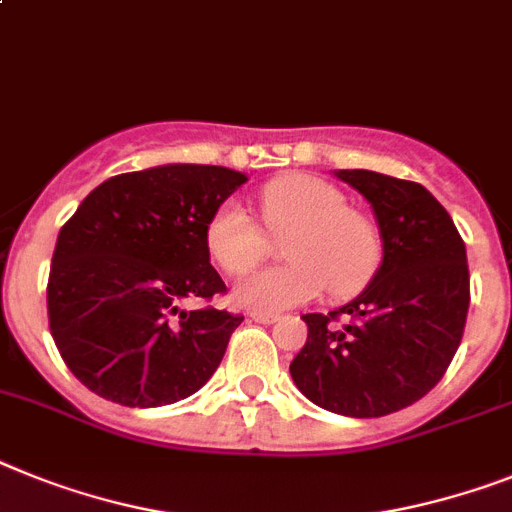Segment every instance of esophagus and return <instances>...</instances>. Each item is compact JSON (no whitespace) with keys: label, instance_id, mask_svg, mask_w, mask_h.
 Returning <instances> with one entry per match:
<instances>
[{"label":"esophagus","instance_id":"34e87169","mask_svg":"<svg viewBox=\"0 0 512 512\" xmlns=\"http://www.w3.org/2000/svg\"><path fill=\"white\" fill-rule=\"evenodd\" d=\"M249 317H252V320L255 322H263V325H270V322H276L278 317V312H249Z\"/></svg>","mask_w":512,"mask_h":512}]
</instances>
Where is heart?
I'll list each match as a JSON object with an SVG mask.
<instances>
[{
    "label": "heart",
    "mask_w": 512,
    "mask_h": 512,
    "mask_svg": "<svg viewBox=\"0 0 512 512\" xmlns=\"http://www.w3.org/2000/svg\"><path fill=\"white\" fill-rule=\"evenodd\" d=\"M260 213L270 234L282 236L283 265L249 273L234 299L249 309H283L312 302L322 291L343 299L375 278L382 236L375 221L349 208V197L320 176L291 174L260 190ZM205 247L216 265L242 276L263 263L268 239L239 203H223L205 226Z\"/></svg>",
    "instance_id": "b5f03b06"
}]
</instances>
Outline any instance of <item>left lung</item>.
Here are the masks:
<instances>
[{"mask_svg":"<svg viewBox=\"0 0 512 512\" xmlns=\"http://www.w3.org/2000/svg\"><path fill=\"white\" fill-rule=\"evenodd\" d=\"M367 197L382 265L367 289L328 315H304L307 343L291 362L296 388L333 414L385 416L435 388L466 328V244L422 184L377 171H338Z\"/></svg>","mask_w":512,"mask_h":512,"instance_id":"1","label":"left lung"}]
</instances>
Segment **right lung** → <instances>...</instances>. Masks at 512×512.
<instances>
[{"mask_svg": "<svg viewBox=\"0 0 512 512\" xmlns=\"http://www.w3.org/2000/svg\"><path fill=\"white\" fill-rule=\"evenodd\" d=\"M247 176L169 163L98 184L64 223L51 257L49 328L72 375L106 401L156 409L200 390L242 315L210 302L226 283L205 226Z\"/></svg>", "mask_w": 512, "mask_h": 512, "instance_id": "right-lung-1", "label": "right lung"}]
</instances>
